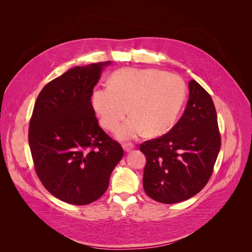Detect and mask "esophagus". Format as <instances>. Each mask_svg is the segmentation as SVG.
Wrapping results in <instances>:
<instances>
[{"mask_svg": "<svg viewBox=\"0 0 252 252\" xmlns=\"http://www.w3.org/2000/svg\"><path fill=\"white\" fill-rule=\"evenodd\" d=\"M123 148H124V150L126 152H129V151H131L134 148V146H133V144H131V143H127V144L123 145Z\"/></svg>", "mask_w": 252, "mask_h": 252, "instance_id": "obj_1", "label": "esophagus"}]
</instances>
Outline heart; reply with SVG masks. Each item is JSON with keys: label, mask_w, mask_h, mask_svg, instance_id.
<instances>
[{"label": "heart", "mask_w": 252, "mask_h": 252, "mask_svg": "<svg viewBox=\"0 0 252 252\" xmlns=\"http://www.w3.org/2000/svg\"><path fill=\"white\" fill-rule=\"evenodd\" d=\"M186 98V85L179 75L157 68H123L114 71L109 86H97L90 102L100 124L113 131L129 111L132 116L117 132L132 140L147 131L159 135L177 121Z\"/></svg>", "instance_id": "obj_1"}]
</instances>
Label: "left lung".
Returning <instances> with one entry per match:
<instances>
[{"instance_id":"left-lung-1","label":"left lung","mask_w":252,"mask_h":252,"mask_svg":"<svg viewBox=\"0 0 252 252\" xmlns=\"http://www.w3.org/2000/svg\"><path fill=\"white\" fill-rule=\"evenodd\" d=\"M186 109L171 130L144 142L145 192L152 200L174 204L190 199L207 184L220 148L215 104L194 80L189 82Z\"/></svg>"}]
</instances>
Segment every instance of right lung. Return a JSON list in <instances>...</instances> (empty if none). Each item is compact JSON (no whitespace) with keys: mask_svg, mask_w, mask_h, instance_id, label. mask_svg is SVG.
Here are the masks:
<instances>
[{"mask_svg":"<svg viewBox=\"0 0 252 252\" xmlns=\"http://www.w3.org/2000/svg\"><path fill=\"white\" fill-rule=\"evenodd\" d=\"M110 62L77 66L37 96L28 142L35 172L59 200L87 205L105 193L123 148L98 126L91 93Z\"/></svg>","mask_w":252,"mask_h":252,"instance_id":"1","label":"right lung"}]
</instances>
